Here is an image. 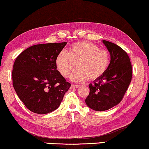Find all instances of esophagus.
<instances>
[{
  "label": "esophagus",
  "instance_id": "1",
  "mask_svg": "<svg viewBox=\"0 0 149 149\" xmlns=\"http://www.w3.org/2000/svg\"><path fill=\"white\" fill-rule=\"evenodd\" d=\"M79 86H80V85H79V84H72L71 88H75L79 87Z\"/></svg>",
  "mask_w": 149,
  "mask_h": 149
}]
</instances>
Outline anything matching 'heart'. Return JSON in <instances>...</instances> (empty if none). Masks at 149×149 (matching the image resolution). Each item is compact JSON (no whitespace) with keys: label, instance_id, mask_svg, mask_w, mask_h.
<instances>
[{"label":"heart","instance_id":"b5f03b06","mask_svg":"<svg viewBox=\"0 0 149 149\" xmlns=\"http://www.w3.org/2000/svg\"><path fill=\"white\" fill-rule=\"evenodd\" d=\"M111 62L108 50L100 49L92 42L81 41L74 43L68 52H59L55 63L58 71L65 78L68 77L75 65L77 68L70 78L73 81L81 82L87 79L91 81L99 79L108 70Z\"/></svg>","mask_w":149,"mask_h":149}]
</instances>
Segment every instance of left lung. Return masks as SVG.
I'll list each match as a JSON object with an SVG mask.
<instances>
[{
	"label": "left lung",
	"instance_id": "1",
	"mask_svg": "<svg viewBox=\"0 0 149 149\" xmlns=\"http://www.w3.org/2000/svg\"><path fill=\"white\" fill-rule=\"evenodd\" d=\"M111 54L108 70L93 84H89L90 93L85 102L91 109L104 111L119 104L131 82L132 70L130 58L122 48L103 40Z\"/></svg>",
	"mask_w": 149,
	"mask_h": 149
}]
</instances>
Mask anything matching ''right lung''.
I'll list each match as a JSON object with an SVG mask.
<instances>
[{
	"label": "right lung",
	"mask_w": 149,
	"mask_h": 149,
	"mask_svg": "<svg viewBox=\"0 0 149 149\" xmlns=\"http://www.w3.org/2000/svg\"><path fill=\"white\" fill-rule=\"evenodd\" d=\"M67 43L31 46L16 58L12 72L14 88L33 113L47 114L58 109L71 86L56 70L55 63Z\"/></svg>",
	"instance_id": "right-lung-1"
}]
</instances>
